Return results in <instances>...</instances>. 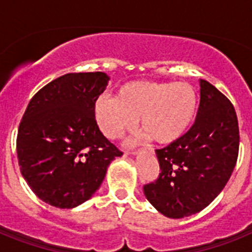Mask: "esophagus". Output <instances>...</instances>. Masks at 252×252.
<instances>
[{
	"label": "esophagus",
	"mask_w": 252,
	"mask_h": 252,
	"mask_svg": "<svg viewBox=\"0 0 252 252\" xmlns=\"http://www.w3.org/2000/svg\"><path fill=\"white\" fill-rule=\"evenodd\" d=\"M125 154H126V155H136V151H126V153H125Z\"/></svg>",
	"instance_id": "1"
}]
</instances>
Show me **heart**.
Wrapping results in <instances>:
<instances>
[{
  "mask_svg": "<svg viewBox=\"0 0 252 252\" xmlns=\"http://www.w3.org/2000/svg\"><path fill=\"white\" fill-rule=\"evenodd\" d=\"M195 112L197 95L182 82H128L117 90L115 98L101 97L93 107L95 122L107 139L122 137L140 119V127L161 145L183 136Z\"/></svg>",
  "mask_w": 252,
  "mask_h": 252,
  "instance_id": "obj_1",
  "label": "heart"
}]
</instances>
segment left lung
I'll use <instances>...</instances> for the list:
<instances>
[{
    "label": "left lung",
    "instance_id": "left-lung-1",
    "mask_svg": "<svg viewBox=\"0 0 252 252\" xmlns=\"http://www.w3.org/2000/svg\"><path fill=\"white\" fill-rule=\"evenodd\" d=\"M197 117L187 133L158 149L160 174L144 186L146 199L169 218L201 212L221 193L237 161V116L226 95L204 79Z\"/></svg>",
    "mask_w": 252,
    "mask_h": 252
}]
</instances>
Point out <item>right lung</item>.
<instances>
[{"mask_svg":"<svg viewBox=\"0 0 252 252\" xmlns=\"http://www.w3.org/2000/svg\"><path fill=\"white\" fill-rule=\"evenodd\" d=\"M110 77L68 73L31 98L17 132V158L31 190L57 208H74L101 187L122 153L104 137L93 107Z\"/></svg>","mask_w":252,"mask_h":252,"instance_id":"1","label":"right lung"}]
</instances>
